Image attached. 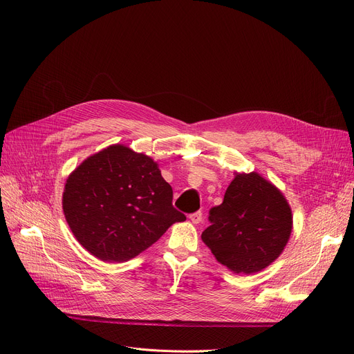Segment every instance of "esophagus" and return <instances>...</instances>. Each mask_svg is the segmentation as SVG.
I'll return each mask as SVG.
<instances>
[{
	"label": "esophagus",
	"instance_id": "1",
	"mask_svg": "<svg viewBox=\"0 0 354 354\" xmlns=\"http://www.w3.org/2000/svg\"><path fill=\"white\" fill-rule=\"evenodd\" d=\"M189 219L194 222V224H199V222L202 221V212L201 211H196L194 214L189 215Z\"/></svg>",
	"mask_w": 354,
	"mask_h": 354
}]
</instances>
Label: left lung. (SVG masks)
I'll return each instance as SVG.
<instances>
[{"instance_id":"8db88e82","label":"left lung","mask_w":354,"mask_h":354,"mask_svg":"<svg viewBox=\"0 0 354 354\" xmlns=\"http://www.w3.org/2000/svg\"><path fill=\"white\" fill-rule=\"evenodd\" d=\"M202 232L221 264L252 274L278 258L291 234V209L283 194L255 172L238 174Z\"/></svg>"}]
</instances>
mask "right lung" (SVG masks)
I'll return each mask as SVG.
<instances>
[{"mask_svg": "<svg viewBox=\"0 0 354 354\" xmlns=\"http://www.w3.org/2000/svg\"><path fill=\"white\" fill-rule=\"evenodd\" d=\"M174 191L158 165L122 145L86 159L67 179L63 209L79 243L107 263H123L155 244L174 222Z\"/></svg>", "mask_w": 354, "mask_h": 354, "instance_id": "right-lung-1", "label": "right lung"}]
</instances>
